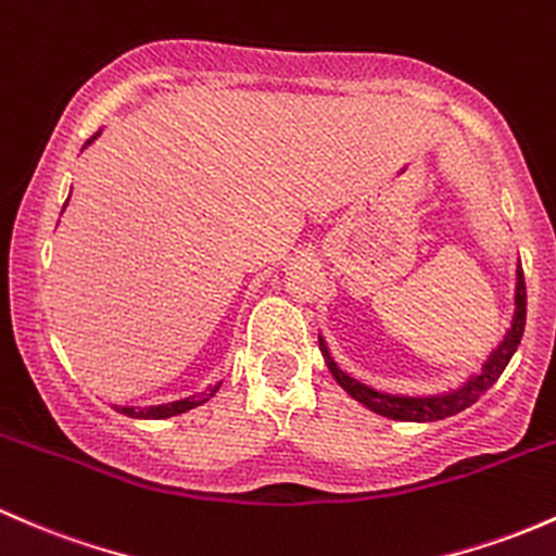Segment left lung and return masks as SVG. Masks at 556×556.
<instances>
[{
    "label": "left lung",
    "instance_id": "obj_1",
    "mask_svg": "<svg viewBox=\"0 0 556 556\" xmlns=\"http://www.w3.org/2000/svg\"><path fill=\"white\" fill-rule=\"evenodd\" d=\"M525 313H528V294H525V276L522 267H517V289H515V318H511V328L506 331L504 342L495 348L488 361L482 363L480 374H471L467 381H464L458 390L443 392V395H427V397H408V395H387V392L371 390L368 384H361L357 379H352L342 371V368L333 363V357L328 355V348L324 337H318L320 352H324L328 371L333 374V379L339 381L344 392L350 397H355L357 403L366 405L374 414L387 416V419L395 421H440L447 419V416L462 414L464 408H469L471 403H477L488 390L498 381V376L504 374V368L509 366L511 355H515L519 342H522L525 331Z\"/></svg>",
    "mask_w": 556,
    "mask_h": 556
}]
</instances>
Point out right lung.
Listing matches in <instances>:
<instances>
[{
	"instance_id": "add662e5",
	"label": "right lung",
	"mask_w": 556,
	"mask_h": 556,
	"mask_svg": "<svg viewBox=\"0 0 556 556\" xmlns=\"http://www.w3.org/2000/svg\"><path fill=\"white\" fill-rule=\"evenodd\" d=\"M98 135H94V137H98ZM94 137H89L87 146L94 140ZM65 204H68V201H65ZM219 384H223V381H219ZM219 384L208 387V390L199 392V395H190V397H185V400H175V403L146 405V408H140V405H122V408H118V405H116V410H118V414H124V416H132V419H169V416L185 414V410H190V408H195V405L206 403V400L214 397V392L219 390Z\"/></svg>"
}]
</instances>
